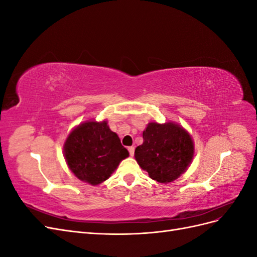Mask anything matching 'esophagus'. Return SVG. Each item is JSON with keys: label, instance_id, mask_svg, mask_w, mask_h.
Returning <instances> with one entry per match:
<instances>
[{"label": "esophagus", "instance_id": "34e87169", "mask_svg": "<svg viewBox=\"0 0 257 257\" xmlns=\"http://www.w3.org/2000/svg\"><path fill=\"white\" fill-rule=\"evenodd\" d=\"M127 150H128V152H130V155H131V157H133V155H134V152H135V148H134V147H128V148H127Z\"/></svg>", "mask_w": 257, "mask_h": 257}]
</instances>
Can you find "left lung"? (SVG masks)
Segmentation results:
<instances>
[{
	"label": "left lung",
	"mask_w": 257,
	"mask_h": 257,
	"mask_svg": "<svg viewBox=\"0 0 257 257\" xmlns=\"http://www.w3.org/2000/svg\"><path fill=\"white\" fill-rule=\"evenodd\" d=\"M144 143L135 149V159L153 180L172 182L191 164L194 145L178 124L151 122L143 133Z\"/></svg>",
	"instance_id": "8db88e82"
}]
</instances>
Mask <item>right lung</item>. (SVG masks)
Here are the masks:
<instances>
[{
  "label": "right lung",
  "instance_id": "obj_1",
  "mask_svg": "<svg viewBox=\"0 0 257 257\" xmlns=\"http://www.w3.org/2000/svg\"><path fill=\"white\" fill-rule=\"evenodd\" d=\"M64 155L77 178L96 185L111 176L120 162L128 157V151L106 121H90L80 124L68 135Z\"/></svg>",
  "mask_w": 257,
  "mask_h": 257
}]
</instances>
